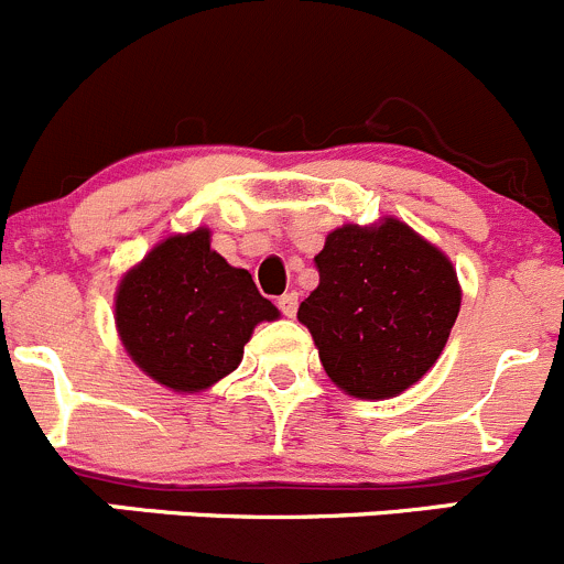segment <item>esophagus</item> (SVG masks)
I'll return each instance as SVG.
<instances>
[{"instance_id":"1","label":"esophagus","mask_w":564,"mask_h":564,"mask_svg":"<svg viewBox=\"0 0 564 564\" xmlns=\"http://www.w3.org/2000/svg\"><path fill=\"white\" fill-rule=\"evenodd\" d=\"M276 304H280L282 315L293 317L295 310H299V293H284V295H280V301H276Z\"/></svg>"}]
</instances>
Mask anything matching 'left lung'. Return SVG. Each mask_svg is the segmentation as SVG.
I'll list each match as a JSON object with an SVG mask.
<instances>
[{
  "label": "left lung",
  "mask_w": 564,
  "mask_h": 564,
  "mask_svg": "<svg viewBox=\"0 0 564 564\" xmlns=\"http://www.w3.org/2000/svg\"><path fill=\"white\" fill-rule=\"evenodd\" d=\"M317 288L301 301L321 365L359 400H389L438 361L460 312L453 260L394 216L343 225L315 254Z\"/></svg>",
  "instance_id": "1"
}]
</instances>
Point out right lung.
Returning <instances> with one entry per match:
<instances>
[{
	"label": "right lung",
	"instance_id": "1",
	"mask_svg": "<svg viewBox=\"0 0 564 564\" xmlns=\"http://www.w3.org/2000/svg\"><path fill=\"white\" fill-rule=\"evenodd\" d=\"M280 310L258 293L252 274L210 249L197 227L155 243L122 274L115 326L133 365L177 394H197L230 376L258 323Z\"/></svg>",
	"mask_w": 564,
	"mask_h": 564
}]
</instances>
